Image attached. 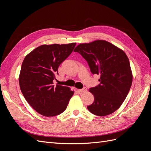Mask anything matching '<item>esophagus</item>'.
I'll return each mask as SVG.
<instances>
[{"label": "esophagus", "instance_id": "1", "mask_svg": "<svg viewBox=\"0 0 151 151\" xmlns=\"http://www.w3.org/2000/svg\"><path fill=\"white\" fill-rule=\"evenodd\" d=\"M79 93H84L86 91H87V88H83V89H78Z\"/></svg>", "mask_w": 151, "mask_h": 151}]
</instances>
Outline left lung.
Here are the masks:
<instances>
[{"label":"left lung","mask_w":151,"mask_h":151,"mask_svg":"<svg viewBox=\"0 0 151 151\" xmlns=\"http://www.w3.org/2000/svg\"><path fill=\"white\" fill-rule=\"evenodd\" d=\"M74 52L88 62L91 72L100 75V84L89 89L94 101L88 106L94 115L103 116L120 107L132 84L129 60L123 50L105 40L81 43Z\"/></svg>","instance_id":"obj_1"}]
</instances>
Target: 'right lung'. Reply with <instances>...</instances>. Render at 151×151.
<instances>
[{"label":"right lung","instance_id":"obj_1","mask_svg":"<svg viewBox=\"0 0 151 151\" xmlns=\"http://www.w3.org/2000/svg\"><path fill=\"white\" fill-rule=\"evenodd\" d=\"M76 43L43 45L25 57L20 71L21 92L30 106L45 116L65 110L74 93L67 86L53 85L58 68L70 55Z\"/></svg>","mask_w":151,"mask_h":151}]
</instances>
